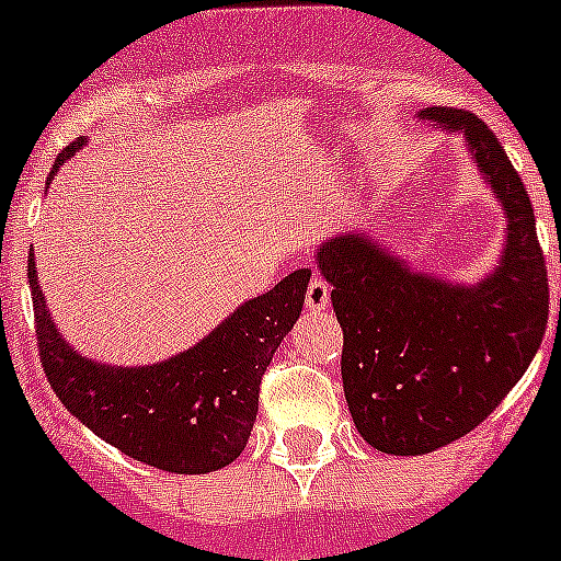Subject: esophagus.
<instances>
[{
    "label": "esophagus",
    "instance_id": "obj_1",
    "mask_svg": "<svg viewBox=\"0 0 561 561\" xmlns=\"http://www.w3.org/2000/svg\"><path fill=\"white\" fill-rule=\"evenodd\" d=\"M329 298H332V287H329L321 276L310 279V285H307V298H305L307 310L310 312L329 310Z\"/></svg>",
    "mask_w": 561,
    "mask_h": 561
}]
</instances>
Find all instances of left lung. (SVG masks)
<instances>
[{
  "instance_id": "obj_1",
  "label": "left lung",
  "mask_w": 561,
  "mask_h": 561,
  "mask_svg": "<svg viewBox=\"0 0 561 561\" xmlns=\"http://www.w3.org/2000/svg\"><path fill=\"white\" fill-rule=\"evenodd\" d=\"M417 118L462 138L506 234L495 268L473 285L410 268L363 229L318 249L343 327L345 404L365 443L396 457L437 451L479 426L526 374L548 327L546 256L504 146L465 110L423 107Z\"/></svg>"
}]
</instances>
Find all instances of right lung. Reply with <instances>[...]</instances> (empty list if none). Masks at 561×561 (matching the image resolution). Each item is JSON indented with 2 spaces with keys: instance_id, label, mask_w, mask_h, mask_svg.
<instances>
[{
  "instance_id": "add662e5",
  "label": "right lung",
  "mask_w": 561,
  "mask_h": 561,
  "mask_svg": "<svg viewBox=\"0 0 561 561\" xmlns=\"http://www.w3.org/2000/svg\"><path fill=\"white\" fill-rule=\"evenodd\" d=\"M85 144L88 138H77L57 154L49 182ZM310 274V268L287 274L185 352L124 368L71 348L51 321L30 251L27 276L46 379L77 421L138 462L185 476L227 468L249 443L260 379L301 316Z\"/></svg>"
}]
</instances>
